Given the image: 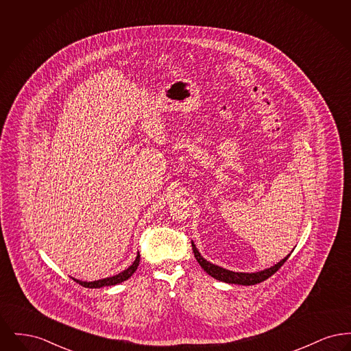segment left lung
I'll return each mask as SVG.
<instances>
[{
	"mask_svg": "<svg viewBox=\"0 0 351 351\" xmlns=\"http://www.w3.org/2000/svg\"><path fill=\"white\" fill-rule=\"evenodd\" d=\"M192 250L195 252V258L199 262L201 267L204 268V271L206 274H209L212 278L225 282V283L230 284H241V285H254V284L262 283L269 276H272L279 268L283 266L284 263L287 262V259L289 258V255H287L284 259H282L278 265L272 266L267 269L259 271V272H251V274H246V272H234V271H229L225 268L218 267L216 265L209 263L208 261H205L200 255V252L196 249V246L192 243Z\"/></svg>",
	"mask_w": 351,
	"mask_h": 351,
	"instance_id": "8db88e82",
	"label": "left lung"
}]
</instances>
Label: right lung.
Listing matches in <instances>:
<instances>
[{"label": "right lung", "mask_w": 351, "mask_h": 351, "mask_svg": "<svg viewBox=\"0 0 351 351\" xmlns=\"http://www.w3.org/2000/svg\"><path fill=\"white\" fill-rule=\"evenodd\" d=\"M139 262H141V255L138 254L136 258H135V261H134L133 265H132L130 267L126 268L125 271L119 272L118 275H114V276H112V278L101 279V280H96V282H89V283H88V282L77 280V279H73V280H75L76 283L83 285L85 288H101V287H108V285H116V284L122 283V282L128 280V279L133 275L134 272H135V269L138 268V266H139Z\"/></svg>", "instance_id": "right-lung-1"}]
</instances>
